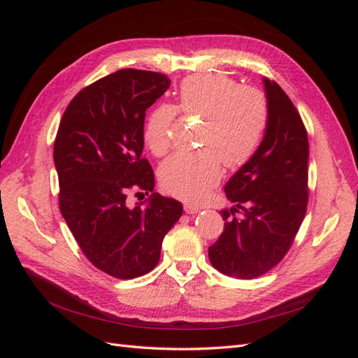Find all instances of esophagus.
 Returning a JSON list of instances; mask_svg holds the SVG:
<instances>
[{"mask_svg": "<svg viewBox=\"0 0 358 358\" xmlns=\"http://www.w3.org/2000/svg\"><path fill=\"white\" fill-rule=\"evenodd\" d=\"M183 210H185V212L189 213V215H194V213H199V212H200V208H199V206L185 204V206H183Z\"/></svg>", "mask_w": 358, "mask_h": 358, "instance_id": "34e87169", "label": "esophagus"}]
</instances>
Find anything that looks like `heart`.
I'll return each instance as SVG.
<instances>
[{"mask_svg": "<svg viewBox=\"0 0 358 358\" xmlns=\"http://www.w3.org/2000/svg\"><path fill=\"white\" fill-rule=\"evenodd\" d=\"M179 109L203 119L197 152H179L162 162V188L183 200H200L230 169L245 166L262 145L270 110L266 94L255 86L239 85L225 73H197L182 80ZM178 109L159 104L149 113L143 137L150 152H169Z\"/></svg>", "mask_w": 358, "mask_h": 358, "instance_id": "b5f03b06", "label": "heart"}]
</instances>
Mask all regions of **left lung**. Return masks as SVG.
Here are the masks:
<instances>
[{
  "label": "left lung",
  "mask_w": 358,
  "mask_h": 358,
  "mask_svg": "<svg viewBox=\"0 0 358 358\" xmlns=\"http://www.w3.org/2000/svg\"><path fill=\"white\" fill-rule=\"evenodd\" d=\"M270 119L255 155L225 185L231 209L221 212L224 231L209 248L221 273L254 279L285 257L306 215L308 133L280 86L263 79Z\"/></svg>",
  "instance_id": "obj_1"
}]
</instances>
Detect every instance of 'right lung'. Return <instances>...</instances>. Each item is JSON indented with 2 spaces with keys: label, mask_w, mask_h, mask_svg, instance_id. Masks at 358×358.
I'll list each match as a JSON object with an SVG mask.
<instances>
[{
  "label": "right lung",
  "mask_w": 358,
  "mask_h": 358,
  "mask_svg": "<svg viewBox=\"0 0 358 358\" xmlns=\"http://www.w3.org/2000/svg\"><path fill=\"white\" fill-rule=\"evenodd\" d=\"M170 86L166 74L125 69L83 88L70 101L53 145L59 210L86 258L104 273L133 279L150 272L180 201L153 192L126 206V191H154L142 158L146 109ZM143 194V192H142Z\"/></svg>",
  "instance_id": "1"
}]
</instances>
